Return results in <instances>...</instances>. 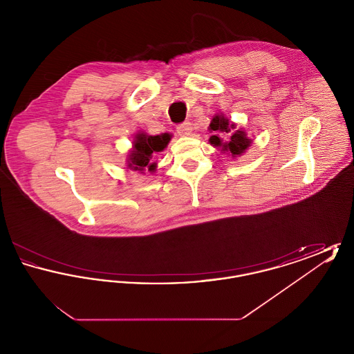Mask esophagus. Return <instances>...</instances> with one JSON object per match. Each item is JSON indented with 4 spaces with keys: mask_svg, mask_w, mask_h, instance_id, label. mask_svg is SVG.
I'll list each match as a JSON object with an SVG mask.
<instances>
[{
    "mask_svg": "<svg viewBox=\"0 0 354 354\" xmlns=\"http://www.w3.org/2000/svg\"><path fill=\"white\" fill-rule=\"evenodd\" d=\"M176 131H178V134L183 135V136L191 135L192 126H191V123H189V122H183V123H180V124H178V126H176Z\"/></svg>",
    "mask_w": 354,
    "mask_h": 354,
    "instance_id": "obj_1",
    "label": "esophagus"
}]
</instances>
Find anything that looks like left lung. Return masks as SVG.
Here are the masks:
<instances>
[{"label": "left lung", "mask_w": 354, "mask_h": 354, "mask_svg": "<svg viewBox=\"0 0 354 354\" xmlns=\"http://www.w3.org/2000/svg\"><path fill=\"white\" fill-rule=\"evenodd\" d=\"M234 129H235V124H231L230 120L224 118L223 115L214 117V119L211 120V124H209V130L214 133H219V131L231 133ZM209 142L214 146H223V150L230 152L232 156L241 155L252 143V140L241 130H236L235 133L231 135V138L227 143H223L218 135H212L209 138Z\"/></svg>", "instance_id": "left-lung-1"}]
</instances>
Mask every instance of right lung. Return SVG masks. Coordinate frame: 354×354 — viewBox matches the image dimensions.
<instances>
[{
    "label": "right lung",
    "instance_id": "obj_1",
    "mask_svg": "<svg viewBox=\"0 0 354 354\" xmlns=\"http://www.w3.org/2000/svg\"><path fill=\"white\" fill-rule=\"evenodd\" d=\"M134 149L129 155V167L134 171H143L145 169L153 171L156 163H152L153 152L162 151L169 142V134L146 135L138 134L135 136Z\"/></svg>",
    "mask_w": 354,
    "mask_h": 354
}]
</instances>
